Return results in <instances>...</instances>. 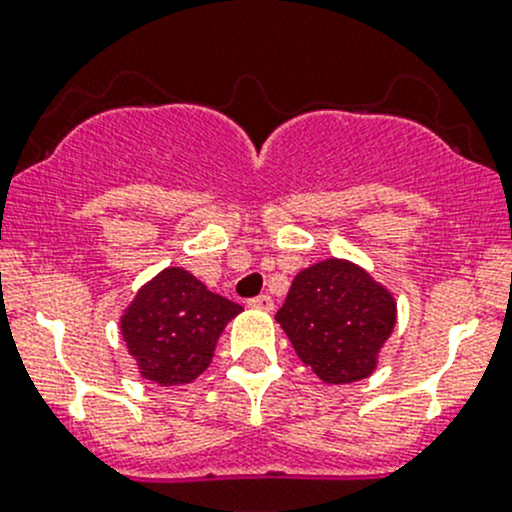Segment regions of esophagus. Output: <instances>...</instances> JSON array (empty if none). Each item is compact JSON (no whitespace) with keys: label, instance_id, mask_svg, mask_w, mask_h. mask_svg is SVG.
I'll use <instances>...</instances> for the list:
<instances>
[{"label":"esophagus","instance_id":"1","mask_svg":"<svg viewBox=\"0 0 512 512\" xmlns=\"http://www.w3.org/2000/svg\"><path fill=\"white\" fill-rule=\"evenodd\" d=\"M247 304H250L252 309H262V312H272V309H275V302H272L270 294H260V297H252Z\"/></svg>","mask_w":512,"mask_h":512}]
</instances>
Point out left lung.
Returning <instances> with one entry per match:
<instances>
[{
    "label": "left lung",
    "instance_id": "1",
    "mask_svg": "<svg viewBox=\"0 0 512 512\" xmlns=\"http://www.w3.org/2000/svg\"><path fill=\"white\" fill-rule=\"evenodd\" d=\"M277 322L319 379L352 384L374 371L394 332L396 302L361 267L324 260L294 277Z\"/></svg>",
    "mask_w": 512,
    "mask_h": 512
}]
</instances>
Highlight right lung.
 I'll list each match as a JSON object with an SVG mask.
<instances>
[{"mask_svg": "<svg viewBox=\"0 0 512 512\" xmlns=\"http://www.w3.org/2000/svg\"><path fill=\"white\" fill-rule=\"evenodd\" d=\"M240 312L190 272L168 267L136 294L121 332L146 379L178 386L208 369L225 324Z\"/></svg>", "mask_w": 512, "mask_h": 512, "instance_id": "obj_1", "label": "right lung"}]
</instances>
